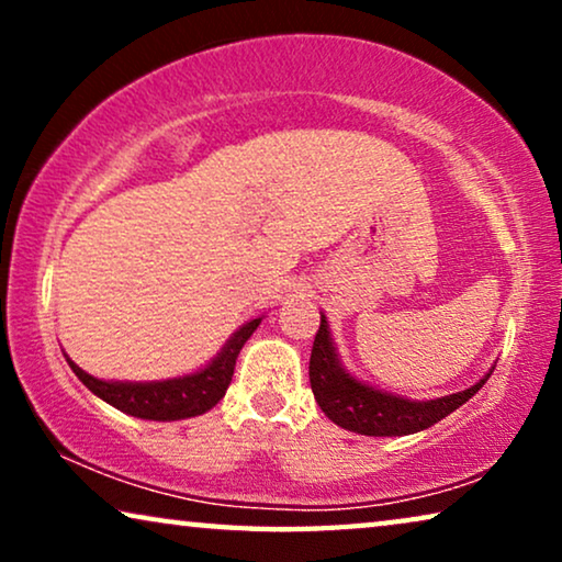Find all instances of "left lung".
Masks as SVG:
<instances>
[{"label": "left lung", "mask_w": 562, "mask_h": 562, "mask_svg": "<svg viewBox=\"0 0 562 562\" xmlns=\"http://www.w3.org/2000/svg\"><path fill=\"white\" fill-rule=\"evenodd\" d=\"M491 373H494V366L473 386L437 398H409L394 394V391H383L345 368L333 333H329L325 312H319V329L310 358V383L319 409L337 427L350 429V432L368 437H402L422 432L479 394L483 383L491 379Z\"/></svg>", "instance_id": "left-lung-1"}]
</instances>
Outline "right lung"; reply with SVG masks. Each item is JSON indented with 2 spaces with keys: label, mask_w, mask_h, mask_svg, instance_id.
I'll return each instance as SVG.
<instances>
[{
  "label": "right lung",
  "mask_w": 562,
  "mask_h": 562,
  "mask_svg": "<svg viewBox=\"0 0 562 562\" xmlns=\"http://www.w3.org/2000/svg\"><path fill=\"white\" fill-rule=\"evenodd\" d=\"M260 317L245 322L243 327H237L233 335L227 337V342L217 350V356L206 360L196 371L173 375V379H160V381H110V379H97L74 363L66 356V363L71 366V371L79 375V381L87 386L91 394L102 398L114 409L130 414L137 419H153V422H179L189 417H199V414L210 412L212 406L225 396L235 373V360L240 356L243 345L248 342V337L256 333Z\"/></svg>",
  "instance_id": "1"
}]
</instances>
